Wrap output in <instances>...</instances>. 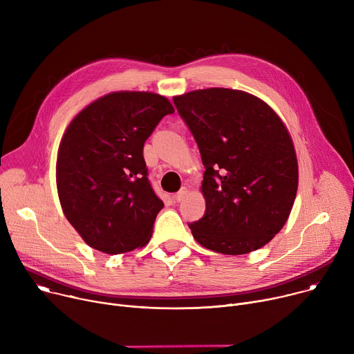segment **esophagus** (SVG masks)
<instances>
[{"label": "esophagus", "mask_w": 354, "mask_h": 354, "mask_svg": "<svg viewBox=\"0 0 354 354\" xmlns=\"http://www.w3.org/2000/svg\"><path fill=\"white\" fill-rule=\"evenodd\" d=\"M187 194H189V189H187V187H182V189L175 194V200H176V201H182Z\"/></svg>", "instance_id": "obj_1"}]
</instances>
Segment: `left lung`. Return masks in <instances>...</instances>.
<instances>
[{
    "instance_id": "8db88e82",
    "label": "left lung",
    "mask_w": 354,
    "mask_h": 354,
    "mask_svg": "<svg viewBox=\"0 0 354 354\" xmlns=\"http://www.w3.org/2000/svg\"><path fill=\"white\" fill-rule=\"evenodd\" d=\"M174 104L206 168V212L189 224L193 238L224 255L262 248L286 224L298 187L284 123L262 99L236 89H197Z\"/></svg>"
}]
</instances>
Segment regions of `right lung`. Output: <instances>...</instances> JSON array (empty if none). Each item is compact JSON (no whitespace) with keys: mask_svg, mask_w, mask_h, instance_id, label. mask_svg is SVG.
<instances>
[{"mask_svg":"<svg viewBox=\"0 0 354 354\" xmlns=\"http://www.w3.org/2000/svg\"><path fill=\"white\" fill-rule=\"evenodd\" d=\"M175 109L153 92H112L68 124L56 180L70 224L93 249L118 255L144 246L164 201L148 180L145 140Z\"/></svg>","mask_w":354,"mask_h":354,"instance_id":"right-lung-1","label":"right lung"}]
</instances>
